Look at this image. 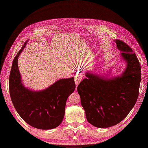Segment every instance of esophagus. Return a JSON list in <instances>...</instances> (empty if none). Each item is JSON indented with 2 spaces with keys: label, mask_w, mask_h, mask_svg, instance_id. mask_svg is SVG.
Instances as JSON below:
<instances>
[{
  "label": "esophagus",
  "mask_w": 148,
  "mask_h": 148,
  "mask_svg": "<svg viewBox=\"0 0 148 148\" xmlns=\"http://www.w3.org/2000/svg\"><path fill=\"white\" fill-rule=\"evenodd\" d=\"M82 78H83L82 75L80 74V73L77 74V75H75V84H76V86H77L79 84V83L82 82Z\"/></svg>",
  "instance_id": "1"
}]
</instances>
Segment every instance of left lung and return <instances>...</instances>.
I'll return each instance as SVG.
<instances>
[{
  "instance_id": "1",
  "label": "left lung",
  "mask_w": 148,
  "mask_h": 148,
  "mask_svg": "<svg viewBox=\"0 0 148 148\" xmlns=\"http://www.w3.org/2000/svg\"><path fill=\"white\" fill-rule=\"evenodd\" d=\"M126 68L117 76L86 71V78L77 90L89 123L108 128L122 121L135 105L141 82V66L132 49L119 39L114 40Z\"/></svg>"
}]
</instances>
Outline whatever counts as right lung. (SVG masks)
I'll use <instances>...</instances> for the list:
<instances>
[{
  "label": "right lung",
  "mask_w": 148,
  "mask_h": 148,
  "mask_svg": "<svg viewBox=\"0 0 148 148\" xmlns=\"http://www.w3.org/2000/svg\"><path fill=\"white\" fill-rule=\"evenodd\" d=\"M27 40L13 61L9 77L11 100L16 112L31 126L41 130L57 127L64 117L67 98L75 89L74 78L60 79L42 90L34 91L22 82L18 59Z\"/></svg>",
  "instance_id": "add662e5"
}]
</instances>
